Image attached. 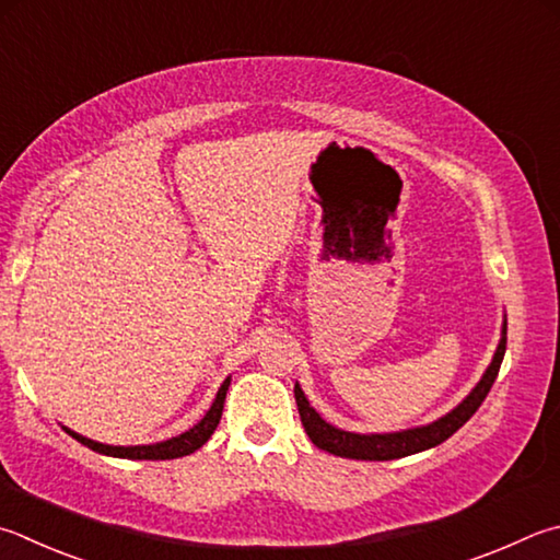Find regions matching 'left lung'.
Returning <instances> with one entry per match:
<instances>
[{"label": "left lung", "instance_id": "1", "mask_svg": "<svg viewBox=\"0 0 560 560\" xmlns=\"http://www.w3.org/2000/svg\"><path fill=\"white\" fill-rule=\"evenodd\" d=\"M504 350H506V323L502 328L500 348H497L494 360L490 368H487L480 384L475 386L470 396H467V399L457 406V409L445 413L439 421L423 425V429H411V431H401V433H374V435L340 431L320 419L318 411L313 409L306 396H303L301 386L296 384L293 386V394H296L301 423H303V429H306L308 439L318 445L320 451L340 455V457H352V460H396V457H406V455L429 451V448H433V445L448 441L451 435L460 429V425L470 419L477 409H480L485 396L492 389L497 374H500Z\"/></svg>", "mask_w": 560, "mask_h": 560}]
</instances>
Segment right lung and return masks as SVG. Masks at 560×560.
Masks as SVG:
<instances>
[{
    "label": "right lung",
    "instance_id": "1",
    "mask_svg": "<svg viewBox=\"0 0 560 560\" xmlns=\"http://www.w3.org/2000/svg\"><path fill=\"white\" fill-rule=\"evenodd\" d=\"M228 386H230V377L222 382L220 392L215 396V401H212L210 411L206 413V419H202L198 425H192L190 431L180 433L178 439H171L164 443H156V445H105V443H95L90 439H83V435H78L75 431H68L73 435L78 443L88 445V448H93L103 455H112V457H127V460H174V457H183V455H190L196 453L200 445H206L208 439L212 433H215L218 423H220V416H222V406H225V394H228Z\"/></svg>",
    "mask_w": 560,
    "mask_h": 560
}]
</instances>
